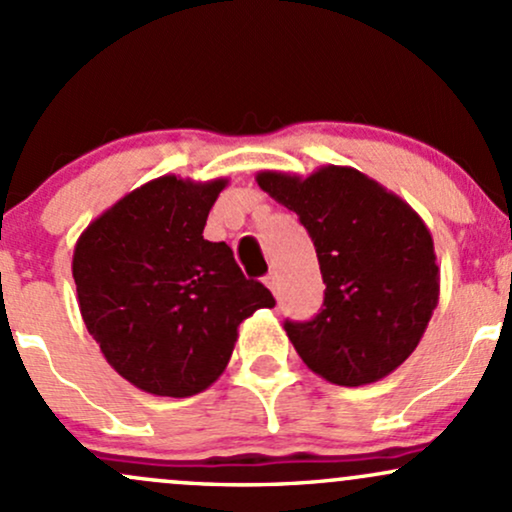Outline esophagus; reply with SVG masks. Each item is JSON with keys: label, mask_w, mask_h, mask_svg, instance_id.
<instances>
[{"label": "esophagus", "mask_w": 512, "mask_h": 512, "mask_svg": "<svg viewBox=\"0 0 512 512\" xmlns=\"http://www.w3.org/2000/svg\"><path fill=\"white\" fill-rule=\"evenodd\" d=\"M265 284H267V289H277V277H274V274L272 272H269L267 274V277H265Z\"/></svg>", "instance_id": "esophagus-1"}]
</instances>
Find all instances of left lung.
Instances as JSON below:
<instances>
[{"label":"left lung","mask_w":512,"mask_h":512,"mask_svg":"<svg viewBox=\"0 0 512 512\" xmlns=\"http://www.w3.org/2000/svg\"><path fill=\"white\" fill-rule=\"evenodd\" d=\"M257 184L299 216L325 284L313 320L284 330L306 367L338 386L389 376L418 347L440 299V267L423 218L355 167L308 177L260 172Z\"/></svg>","instance_id":"obj_1"}]
</instances>
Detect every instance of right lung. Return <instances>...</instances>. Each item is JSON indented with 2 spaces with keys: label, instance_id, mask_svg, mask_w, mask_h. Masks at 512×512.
Instances as JSON below:
<instances>
[{
  "label": "right lung",
  "instance_id": "add662e5",
  "mask_svg": "<svg viewBox=\"0 0 512 512\" xmlns=\"http://www.w3.org/2000/svg\"><path fill=\"white\" fill-rule=\"evenodd\" d=\"M228 179L157 177L94 218L75 245L72 277L89 335L140 391L187 398L228 367L238 325L272 308L226 243L204 226Z\"/></svg>",
  "mask_w": 512,
  "mask_h": 512
}]
</instances>
